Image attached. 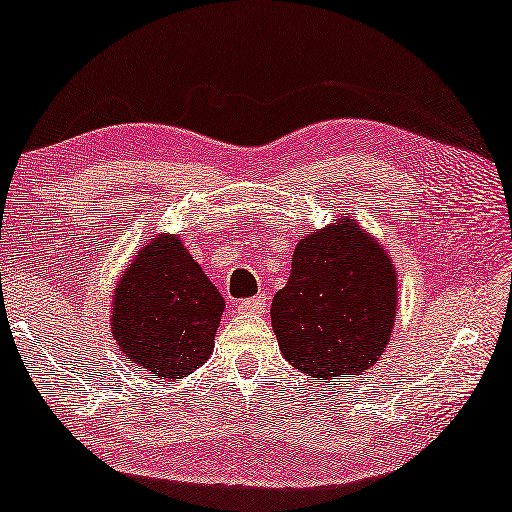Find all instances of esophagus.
Segmentation results:
<instances>
[{"label": "esophagus", "instance_id": "esophagus-1", "mask_svg": "<svg viewBox=\"0 0 512 512\" xmlns=\"http://www.w3.org/2000/svg\"><path fill=\"white\" fill-rule=\"evenodd\" d=\"M240 310L244 314H265V312H268V300H265V296H254V298L240 300Z\"/></svg>", "mask_w": 512, "mask_h": 512}]
</instances>
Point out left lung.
Returning a JSON list of instances; mask_svg holds the SVG:
<instances>
[{
	"label": "left lung",
	"mask_w": 512,
	"mask_h": 512,
	"mask_svg": "<svg viewBox=\"0 0 512 512\" xmlns=\"http://www.w3.org/2000/svg\"><path fill=\"white\" fill-rule=\"evenodd\" d=\"M396 303L391 256L354 219H338L296 244L289 282L272 298V331L300 373L342 380L380 359Z\"/></svg>",
	"instance_id": "8db88e82"
}]
</instances>
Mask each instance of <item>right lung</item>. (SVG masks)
Here are the masks:
<instances>
[{
	"mask_svg": "<svg viewBox=\"0 0 512 512\" xmlns=\"http://www.w3.org/2000/svg\"><path fill=\"white\" fill-rule=\"evenodd\" d=\"M223 307L181 237L163 233L142 247L116 284L111 331L132 366L174 382L209 359Z\"/></svg>",
	"mask_w": 512,
	"mask_h": 512,
	"instance_id": "add662e5",
	"label": "right lung"
}]
</instances>
